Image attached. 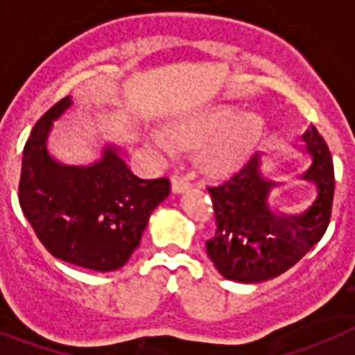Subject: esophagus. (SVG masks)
I'll list each match as a JSON object with an SVG mask.
<instances>
[{
    "mask_svg": "<svg viewBox=\"0 0 355 355\" xmlns=\"http://www.w3.org/2000/svg\"><path fill=\"white\" fill-rule=\"evenodd\" d=\"M189 187H191V184L187 182L186 178H180V177L171 178V191L175 193V195H182V193H186Z\"/></svg>",
    "mask_w": 355,
    "mask_h": 355,
    "instance_id": "obj_1",
    "label": "esophagus"
}]
</instances>
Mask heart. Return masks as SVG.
<instances>
[{"label":"heart","instance_id":"obj_1","mask_svg":"<svg viewBox=\"0 0 355 355\" xmlns=\"http://www.w3.org/2000/svg\"><path fill=\"white\" fill-rule=\"evenodd\" d=\"M261 137L260 115L240 113L233 106H213L169 122L168 130H150L144 141L162 159H175L180 148L198 150L202 171L225 178L249 162Z\"/></svg>","mask_w":355,"mask_h":355}]
</instances>
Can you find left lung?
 <instances>
[{"instance_id":"left-lung-1","label":"left lung","mask_w":355,"mask_h":355,"mask_svg":"<svg viewBox=\"0 0 355 355\" xmlns=\"http://www.w3.org/2000/svg\"><path fill=\"white\" fill-rule=\"evenodd\" d=\"M294 146L311 157L300 175L314 186L315 196L300 213H285L270 204L274 187L282 186L263 173L256 153L229 182L211 187L216 234L207 240V256L223 278L260 284L276 278L311 251L329 227L334 198V166L327 142L311 126Z\"/></svg>"}]
</instances>
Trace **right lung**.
Returning <instances> with one entry per match:
<instances>
[{"label": "right lung", "mask_w": 355, "mask_h": 355, "mask_svg": "<svg viewBox=\"0 0 355 355\" xmlns=\"http://www.w3.org/2000/svg\"><path fill=\"white\" fill-rule=\"evenodd\" d=\"M71 97L37 121L23 150L19 205L44 249L58 260L110 272L130 260L151 213L169 195L168 178L142 180L122 159L121 146L104 144L101 159L71 166L50 153L52 124Z\"/></svg>", "instance_id": "1"}]
</instances>
